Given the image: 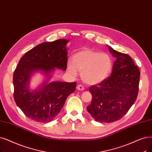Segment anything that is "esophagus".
Here are the masks:
<instances>
[{"label":"esophagus","instance_id":"34e87169","mask_svg":"<svg viewBox=\"0 0 152 152\" xmlns=\"http://www.w3.org/2000/svg\"><path fill=\"white\" fill-rule=\"evenodd\" d=\"M76 88H77V89L79 90V91H84V87H83V86H82V85H81V84L77 85Z\"/></svg>","mask_w":152,"mask_h":152}]
</instances>
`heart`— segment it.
Returning a JSON list of instances; mask_svg holds the SVG:
<instances>
[{
  "label": "heart",
  "mask_w": 152,
  "mask_h": 152,
  "mask_svg": "<svg viewBox=\"0 0 152 152\" xmlns=\"http://www.w3.org/2000/svg\"><path fill=\"white\" fill-rule=\"evenodd\" d=\"M113 66V60L109 55L84 49L72 56L71 63L68 64V69L74 75L77 71L81 72V79L85 83L96 85L106 80Z\"/></svg>",
  "instance_id": "obj_1"
}]
</instances>
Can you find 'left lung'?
I'll return each mask as SVG.
<instances>
[{"mask_svg": "<svg viewBox=\"0 0 152 152\" xmlns=\"http://www.w3.org/2000/svg\"><path fill=\"white\" fill-rule=\"evenodd\" d=\"M109 49L116 58L113 71L103 82L89 88L92 97L86 107L96 121L105 123L121 119L134 104L140 75L139 69L129 55L110 47Z\"/></svg>", "mask_w": 152, "mask_h": 152, "instance_id": "left-lung-1", "label": "left lung"}]
</instances>
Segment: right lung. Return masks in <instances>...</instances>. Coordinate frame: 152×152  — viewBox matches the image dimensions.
<instances>
[{"label":"right lung","instance_id":"right-lung-1","mask_svg":"<svg viewBox=\"0 0 152 152\" xmlns=\"http://www.w3.org/2000/svg\"><path fill=\"white\" fill-rule=\"evenodd\" d=\"M68 39L45 42L28 51L20 58L13 76L14 97L17 106L31 120L42 123L53 121L60 113L68 96L74 92L76 83L55 81L48 83L55 68H67ZM49 76L39 88L30 91L29 81L35 72Z\"/></svg>","mask_w":152,"mask_h":152}]
</instances>
